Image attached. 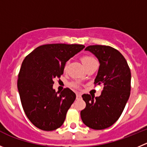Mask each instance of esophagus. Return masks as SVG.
Masks as SVG:
<instances>
[{
	"label": "esophagus",
	"instance_id": "34e87169",
	"mask_svg": "<svg viewBox=\"0 0 147 147\" xmlns=\"http://www.w3.org/2000/svg\"><path fill=\"white\" fill-rule=\"evenodd\" d=\"M82 98V94H81V93H79V92H77L76 93V99L77 100H79V99Z\"/></svg>",
	"mask_w": 147,
	"mask_h": 147
}]
</instances>
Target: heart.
Masks as SVG:
<instances>
[{
	"label": "heart",
	"mask_w": 147,
	"mask_h": 147,
	"mask_svg": "<svg viewBox=\"0 0 147 147\" xmlns=\"http://www.w3.org/2000/svg\"><path fill=\"white\" fill-rule=\"evenodd\" d=\"M81 61H82V63H83V65H84L85 68H86L88 65H89L90 64H92V63L95 62L96 61L95 60H94V58H93L92 57H91V56H89V55H84V56L82 57V58H81ZM68 64V62H67L65 64V66H64V70H65L67 68ZM71 86H75V87H77L78 83H76V82H73V83H71Z\"/></svg>",
	"instance_id": "heart-1"
}]
</instances>
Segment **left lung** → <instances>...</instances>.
Segmentation results:
<instances>
[{"instance_id":"8db88e82","label":"left lung","mask_w":147,"mask_h":147,"mask_svg":"<svg viewBox=\"0 0 147 147\" xmlns=\"http://www.w3.org/2000/svg\"><path fill=\"white\" fill-rule=\"evenodd\" d=\"M85 50L98 59L100 68L94 84L104 88L100 97L82 95L86 107L81 111V118L92 129H105L118 121L125 108L130 97L131 71L125 58L113 47L90 45Z\"/></svg>"}]
</instances>
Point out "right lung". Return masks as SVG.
<instances>
[{
    "instance_id": "right-lung-1",
    "label": "right lung",
    "mask_w": 147,
    "mask_h": 147,
    "mask_svg": "<svg viewBox=\"0 0 147 147\" xmlns=\"http://www.w3.org/2000/svg\"><path fill=\"white\" fill-rule=\"evenodd\" d=\"M84 47L76 44L44 45L24 60L18 91L25 114L37 128L50 131L63 123L76 94L68 88L56 92L53 88V80L63 74L65 63Z\"/></svg>"
}]
</instances>
